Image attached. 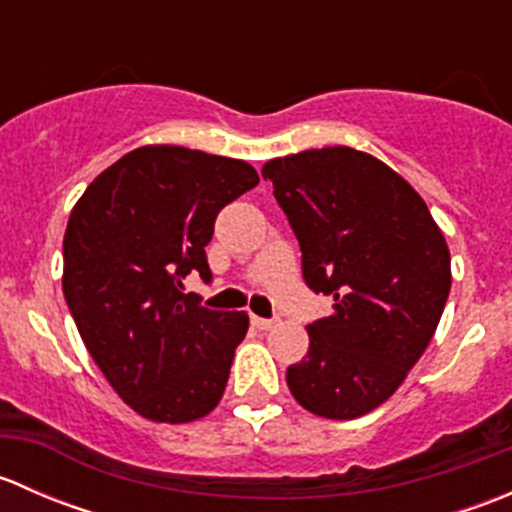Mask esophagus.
Returning a JSON list of instances; mask_svg holds the SVG:
<instances>
[{
  "label": "esophagus",
  "instance_id": "obj_1",
  "mask_svg": "<svg viewBox=\"0 0 512 512\" xmlns=\"http://www.w3.org/2000/svg\"><path fill=\"white\" fill-rule=\"evenodd\" d=\"M252 324H255L257 329H272L277 327V319H265V317H257V314H250Z\"/></svg>",
  "mask_w": 512,
  "mask_h": 512
}]
</instances>
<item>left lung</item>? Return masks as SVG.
<instances>
[{
    "label": "left lung",
    "instance_id": "1",
    "mask_svg": "<svg viewBox=\"0 0 512 512\" xmlns=\"http://www.w3.org/2000/svg\"><path fill=\"white\" fill-rule=\"evenodd\" d=\"M302 250V277L334 312L307 327L287 369L294 399L324 418L384 404L421 359L451 292V255L421 195L374 156L334 146L262 168Z\"/></svg>",
    "mask_w": 512,
    "mask_h": 512
}]
</instances>
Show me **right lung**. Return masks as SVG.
Listing matches in <instances>:
<instances>
[{
    "mask_svg": "<svg viewBox=\"0 0 512 512\" xmlns=\"http://www.w3.org/2000/svg\"><path fill=\"white\" fill-rule=\"evenodd\" d=\"M257 183L245 160L146 146L103 170L71 210L66 304L108 384L151 421H195L223 399L247 314L203 307L183 280H213L215 218Z\"/></svg>",
    "mask_w": 512,
    "mask_h": 512,
    "instance_id": "add662e5",
    "label": "right lung"
}]
</instances>
